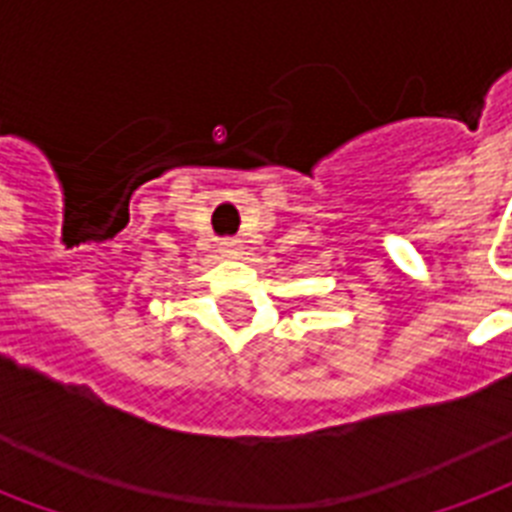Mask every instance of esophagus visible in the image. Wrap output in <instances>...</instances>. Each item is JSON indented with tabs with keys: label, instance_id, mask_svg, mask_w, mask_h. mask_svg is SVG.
Segmentation results:
<instances>
[{
	"label": "esophagus",
	"instance_id": "1",
	"mask_svg": "<svg viewBox=\"0 0 512 512\" xmlns=\"http://www.w3.org/2000/svg\"><path fill=\"white\" fill-rule=\"evenodd\" d=\"M241 241L239 239H220V244H217V252L223 257H239L241 255Z\"/></svg>",
	"mask_w": 512,
	"mask_h": 512
}]
</instances>
